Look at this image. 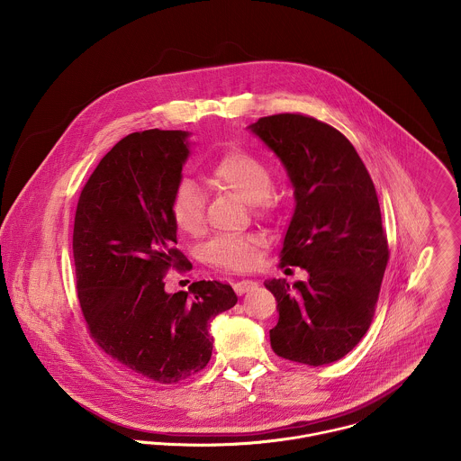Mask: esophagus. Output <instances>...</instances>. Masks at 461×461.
<instances>
[{
	"mask_svg": "<svg viewBox=\"0 0 461 461\" xmlns=\"http://www.w3.org/2000/svg\"><path fill=\"white\" fill-rule=\"evenodd\" d=\"M258 285H259V284H258L256 280H240V282H236V284H234V291H236V294L243 296L245 293L254 291Z\"/></svg>",
	"mask_w": 461,
	"mask_h": 461,
	"instance_id": "1",
	"label": "esophagus"
}]
</instances>
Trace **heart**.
I'll return each instance as SVG.
<instances>
[{"label": "heart", "instance_id": "b5f03b06", "mask_svg": "<svg viewBox=\"0 0 461 461\" xmlns=\"http://www.w3.org/2000/svg\"><path fill=\"white\" fill-rule=\"evenodd\" d=\"M205 181L230 192L254 207L267 205L271 188V170L263 159L245 152L230 150L218 158L205 174ZM170 214L174 225L190 236H197L203 229V198L197 186L181 181L170 198ZM263 238L258 234H232L209 241L203 249L207 263L232 271H249L259 261Z\"/></svg>", "mask_w": 461, "mask_h": 461}]
</instances>
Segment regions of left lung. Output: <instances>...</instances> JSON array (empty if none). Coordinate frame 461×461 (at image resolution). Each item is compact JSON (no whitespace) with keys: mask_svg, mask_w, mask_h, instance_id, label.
I'll return each instance as SVG.
<instances>
[{"mask_svg":"<svg viewBox=\"0 0 461 461\" xmlns=\"http://www.w3.org/2000/svg\"><path fill=\"white\" fill-rule=\"evenodd\" d=\"M249 130L294 190L280 261L309 273L293 287L285 278L264 282L278 312L271 348L298 364H331L369 329L389 261L375 185L349 140L312 117L271 115Z\"/></svg>","mask_w":461,"mask_h":461,"instance_id":"obj_1","label":"left lung"}]
</instances>
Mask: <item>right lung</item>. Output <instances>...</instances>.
I'll return each instance as SVG.
<instances>
[{
	"label": "right lung",
	"instance_id": "1",
	"mask_svg": "<svg viewBox=\"0 0 461 461\" xmlns=\"http://www.w3.org/2000/svg\"><path fill=\"white\" fill-rule=\"evenodd\" d=\"M188 131L122 138L77 202L72 234L77 298L94 340L132 375L177 384L212 353L209 323L236 305L230 285L194 282L167 293L163 273L183 264L170 198L190 156Z\"/></svg>",
	"mask_w": 461,
	"mask_h": 461
}]
</instances>
